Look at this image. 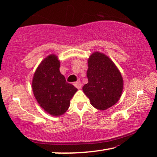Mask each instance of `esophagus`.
<instances>
[{
	"mask_svg": "<svg viewBox=\"0 0 157 157\" xmlns=\"http://www.w3.org/2000/svg\"><path fill=\"white\" fill-rule=\"evenodd\" d=\"M74 86L77 88L78 89H80L81 86H82V83H81L80 81H76V82H74Z\"/></svg>",
	"mask_w": 157,
	"mask_h": 157,
	"instance_id": "esophagus-1",
	"label": "esophagus"
}]
</instances>
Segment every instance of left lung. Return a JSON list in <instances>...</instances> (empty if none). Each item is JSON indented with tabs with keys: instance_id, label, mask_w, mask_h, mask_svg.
Returning a JSON list of instances; mask_svg holds the SVG:
<instances>
[{
	"instance_id": "8db88e82",
	"label": "left lung",
	"mask_w": 157,
	"mask_h": 157,
	"mask_svg": "<svg viewBox=\"0 0 157 157\" xmlns=\"http://www.w3.org/2000/svg\"><path fill=\"white\" fill-rule=\"evenodd\" d=\"M88 82L83 91L91 104L99 110L113 106L121 97L124 81L114 63L104 53L95 52L88 60Z\"/></svg>"
}]
</instances>
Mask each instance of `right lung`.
<instances>
[{
	"label": "right lung",
	"instance_id": "1",
	"mask_svg": "<svg viewBox=\"0 0 157 157\" xmlns=\"http://www.w3.org/2000/svg\"><path fill=\"white\" fill-rule=\"evenodd\" d=\"M59 68L58 56L49 55L39 64L32 81V89L38 103L45 111L55 117L68 110L70 101L78 90L66 82Z\"/></svg>",
	"mask_w": 157,
	"mask_h": 157
}]
</instances>
